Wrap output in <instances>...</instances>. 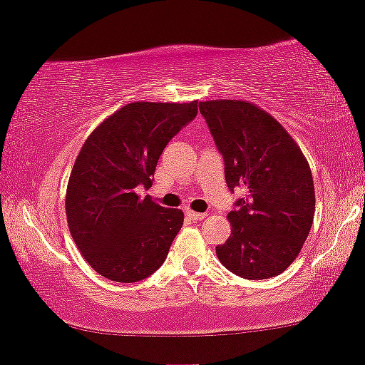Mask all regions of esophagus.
<instances>
[{"label":"esophagus","instance_id":"34e87169","mask_svg":"<svg viewBox=\"0 0 365 365\" xmlns=\"http://www.w3.org/2000/svg\"><path fill=\"white\" fill-rule=\"evenodd\" d=\"M186 214L189 217L192 219V221H202V219H206L207 217V214H204V212H196V211H186Z\"/></svg>","mask_w":365,"mask_h":365}]
</instances>
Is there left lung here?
<instances>
[{
  "label": "left lung",
  "instance_id": "left-lung-1",
  "mask_svg": "<svg viewBox=\"0 0 365 365\" xmlns=\"http://www.w3.org/2000/svg\"><path fill=\"white\" fill-rule=\"evenodd\" d=\"M227 187L246 192L227 214L231 236L216 247L222 266L249 281L276 277L296 261L316 211L312 173L301 148L271 114L241 99L199 104Z\"/></svg>",
  "mask_w": 365,
  "mask_h": 365
}]
</instances>
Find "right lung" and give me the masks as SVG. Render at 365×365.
<instances>
[{
    "instance_id": "add662e5",
    "label": "right lung",
    "mask_w": 365,
    "mask_h": 365,
    "mask_svg": "<svg viewBox=\"0 0 365 365\" xmlns=\"http://www.w3.org/2000/svg\"><path fill=\"white\" fill-rule=\"evenodd\" d=\"M196 114L197 101L129 103L84 141L68 181V226L89 266L109 281L138 282L166 261L184 212L136 189L151 186L164 148Z\"/></svg>"
}]
</instances>
